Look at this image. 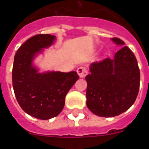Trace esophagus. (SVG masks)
<instances>
[{
    "label": "esophagus",
    "mask_w": 149,
    "mask_h": 149,
    "mask_svg": "<svg viewBox=\"0 0 149 149\" xmlns=\"http://www.w3.org/2000/svg\"><path fill=\"white\" fill-rule=\"evenodd\" d=\"M77 72L78 74L79 77H81V78H83V77H84L87 74V70H86V68L85 67H79L77 68Z\"/></svg>",
    "instance_id": "34e87169"
}]
</instances>
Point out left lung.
Segmentation results:
<instances>
[{"mask_svg": "<svg viewBox=\"0 0 149 149\" xmlns=\"http://www.w3.org/2000/svg\"><path fill=\"white\" fill-rule=\"evenodd\" d=\"M116 45L123 46L113 59L107 58L89 65L86 76V106L101 117H114L127 111L134 103L139 89L140 73L132 51L118 38Z\"/></svg>", "mask_w": 149, "mask_h": 149, "instance_id": "1", "label": "left lung"}]
</instances>
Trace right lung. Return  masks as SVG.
Returning <instances> with one entry per match:
<instances>
[{
    "label": "right lung",
    "instance_id": "obj_1",
    "mask_svg": "<svg viewBox=\"0 0 149 149\" xmlns=\"http://www.w3.org/2000/svg\"><path fill=\"white\" fill-rule=\"evenodd\" d=\"M55 36L39 34L27 39L17 51L13 68V86L18 104L26 113L47 120L61 113L65 95L78 80L77 72H39L35 60L53 45Z\"/></svg>",
    "mask_w": 149,
    "mask_h": 149
}]
</instances>
